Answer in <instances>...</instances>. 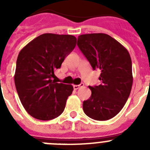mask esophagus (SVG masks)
<instances>
[{
	"mask_svg": "<svg viewBox=\"0 0 150 150\" xmlns=\"http://www.w3.org/2000/svg\"><path fill=\"white\" fill-rule=\"evenodd\" d=\"M84 86V84L83 83H81V84H79V85H74V88L75 90H77L78 88H79L80 87H83Z\"/></svg>",
	"mask_w": 150,
	"mask_h": 150,
	"instance_id": "34e87169",
	"label": "esophagus"
}]
</instances>
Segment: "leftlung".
Here are the masks:
<instances>
[{"mask_svg":"<svg viewBox=\"0 0 150 150\" xmlns=\"http://www.w3.org/2000/svg\"><path fill=\"white\" fill-rule=\"evenodd\" d=\"M77 46L93 70H100L101 84L88 86L91 95L83 104L88 117L98 121L112 119L126 103L133 83L132 64L128 50L108 34H82Z\"/></svg>","mask_w":150,"mask_h":150,"instance_id":"left-lung-1","label":"left lung"}]
</instances>
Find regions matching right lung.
<instances>
[{
	"mask_svg": "<svg viewBox=\"0 0 150 150\" xmlns=\"http://www.w3.org/2000/svg\"><path fill=\"white\" fill-rule=\"evenodd\" d=\"M76 44L74 36L48 33L38 36L19 52L16 88L24 108L37 120H52L63 112L74 88L52 78Z\"/></svg>",
	"mask_w": 150,
	"mask_h": 150,
	"instance_id": "add662e5",
	"label": "right lung"
}]
</instances>
